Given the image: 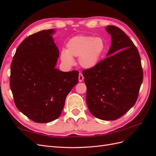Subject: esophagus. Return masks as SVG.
<instances>
[{"instance_id":"esophagus-1","label":"esophagus","mask_w":156,"mask_h":156,"mask_svg":"<svg viewBox=\"0 0 156 156\" xmlns=\"http://www.w3.org/2000/svg\"><path fill=\"white\" fill-rule=\"evenodd\" d=\"M83 80H84V77H83V74L81 73H79V81L82 82Z\"/></svg>"}]
</instances>
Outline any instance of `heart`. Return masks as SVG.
<instances>
[{"label": "heart", "instance_id": "b5f03b06", "mask_svg": "<svg viewBox=\"0 0 156 156\" xmlns=\"http://www.w3.org/2000/svg\"><path fill=\"white\" fill-rule=\"evenodd\" d=\"M104 40L100 37L77 36L71 38L66 50L60 53V60L68 67L74 64L73 57H79V63L84 68L91 69L100 62L105 51Z\"/></svg>", "mask_w": 156, "mask_h": 156}]
</instances>
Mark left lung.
<instances>
[{
  "instance_id": "obj_1",
  "label": "left lung",
  "mask_w": 156,
  "mask_h": 156,
  "mask_svg": "<svg viewBox=\"0 0 156 156\" xmlns=\"http://www.w3.org/2000/svg\"><path fill=\"white\" fill-rule=\"evenodd\" d=\"M105 30L111 36L107 58L83 75L90 112L99 119L115 120L135 105L143 73L138 50L126 33L112 25Z\"/></svg>"
}]
</instances>
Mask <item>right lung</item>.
Segmentation results:
<instances>
[{
	"instance_id": "right-lung-1",
	"label": "right lung",
	"mask_w": 156,
	"mask_h": 156,
	"mask_svg": "<svg viewBox=\"0 0 156 156\" xmlns=\"http://www.w3.org/2000/svg\"><path fill=\"white\" fill-rule=\"evenodd\" d=\"M55 32L45 30L28 36L18 46L11 64L10 84L15 104L37 123L58 119L79 80L77 71L56 68L59 51L53 38Z\"/></svg>"
}]
</instances>
